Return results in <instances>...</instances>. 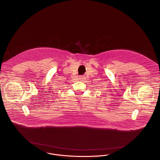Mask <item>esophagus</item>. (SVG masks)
Segmentation results:
<instances>
[{
  "label": "esophagus",
  "instance_id": "obj_1",
  "mask_svg": "<svg viewBox=\"0 0 160 160\" xmlns=\"http://www.w3.org/2000/svg\"><path fill=\"white\" fill-rule=\"evenodd\" d=\"M80 79H81V81H83L84 79V77L83 76H80V78H79Z\"/></svg>",
  "mask_w": 160,
  "mask_h": 160
}]
</instances>
